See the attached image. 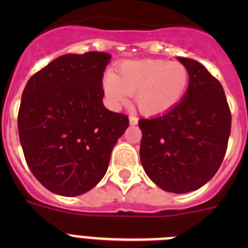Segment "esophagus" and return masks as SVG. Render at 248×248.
I'll use <instances>...</instances> for the list:
<instances>
[{
    "label": "esophagus",
    "instance_id": "obj_1",
    "mask_svg": "<svg viewBox=\"0 0 248 248\" xmlns=\"http://www.w3.org/2000/svg\"><path fill=\"white\" fill-rule=\"evenodd\" d=\"M138 122H139V119H138V117H135V115H130V117H129V123H130L131 125H137Z\"/></svg>",
    "mask_w": 248,
    "mask_h": 248
}]
</instances>
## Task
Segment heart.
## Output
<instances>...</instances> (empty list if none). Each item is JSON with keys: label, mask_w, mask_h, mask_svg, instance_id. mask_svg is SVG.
I'll return each mask as SVG.
<instances>
[{"label": "heart", "mask_w": 248, "mask_h": 248, "mask_svg": "<svg viewBox=\"0 0 248 248\" xmlns=\"http://www.w3.org/2000/svg\"><path fill=\"white\" fill-rule=\"evenodd\" d=\"M189 72L180 62L164 59L126 61L105 74L103 88L111 104L125 103L135 94V104L145 115H161L175 108L189 88Z\"/></svg>", "instance_id": "1"}]
</instances>
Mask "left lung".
Returning a JSON list of instances; mask_svg holds the SVG:
<instances>
[{"label": "left lung", "mask_w": 248, "mask_h": 248, "mask_svg": "<svg viewBox=\"0 0 248 248\" xmlns=\"http://www.w3.org/2000/svg\"><path fill=\"white\" fill-rule=\"evenodd\" d=\"M189 72V88L179 104L140 119V161L160 189L184 194L200 189L226 154L231 111L222 85L198 61L177 57Z\"/></svg>", "instance_id": "1"}]
</instances>
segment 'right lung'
<instances>
[{
	"instance_id": "add662e5",
	"label": "right lung",
	"mask_w": 248,
	"mask_h": 248,
	"mask_svg": "<svg viewBox=\"0 0 248 248\" xmlns=\"http://www.w3.org/2000/svg\"><path fill=\"white\" fill-rule=\"evenodd\" d=\"M104 52L65 54L31 77L22 93L18 134L28 168L46 189L78 196L107 172L111 150L129 126L103 104Z\"/></svg>"
}]
</instances>
